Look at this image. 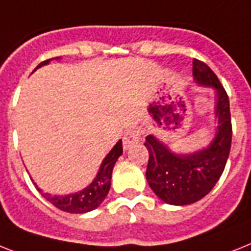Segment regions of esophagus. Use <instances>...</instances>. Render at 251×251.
<instances>
[{"instance_id": "1", "label": "esophagus", "mask_w": 251, "mask_h": 251, "mask_svg": "<svg viewBox=\"0 0 251 251\" xmlns=\"http://www.w3.org/2000/svg\"><path fill=\"white\" fill-rule=\"evenodd\" d=\"M141 133L137 129H129L126 132L123 137V148L124 150H129L130 148H133L134 145L138 144L140 141Z\"/></svg>"}]
</instances>
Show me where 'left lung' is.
Listing matches in <instances>:
<instances>
[{"label": "left lung", "mask_w": 251, "mask_h": 251, "mask_svg": "<svg viewBox=\"0 0 251 251\" xmlns=\"http://www.w3.org/2000/svg\"><path fill=\"white\" fill-rule=\"evenodd\" d=\"M195 83L215 90L217 128L212 142L190 154L176 152L154 134H149L145 146L149 150L146 179L155 195L169 205H190L212 191L225 171L228 159L232 126L229 100L225 88L206 64L194 60Z\"/></svg>", "instance_id": "obj_1"}]
</instances>
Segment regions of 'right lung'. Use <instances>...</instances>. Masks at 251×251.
I'll use <instances>...</instances> for the list:
<instances>
[{"label": "right lung", "mask_w": 251, "mask_h": 251, "mask_svg": "<svg viewBox=\"0 0 251 251\" xmlns=\"http://www.w3.org/2000/svg\"><path fill=\"white\" fill-rule=\"evenodd\" d=\"M59 57H56V60ZM51 60H46V61L41 63L34 70H37L41 66L50 64ZM122 154H123V146H122V140H119L117 144L114 145V148L109 151V154L103 158L102 163H101L100 168H99L96 177L93 178V181L87 187H84L83 190L74 192V194L52 196L50 195V194H43L42 190L36 183L34 185H36L37 190L42 194L43 198L46 199L47 201L51 202L53 206L60 209V210L73 213V214L88 213L91 210H93V209L99 208L101 202L107 196V194H109V190H110L111 186L113 168Z\"/></svg>", "instance_id": "add662e5"}]
</instances>
